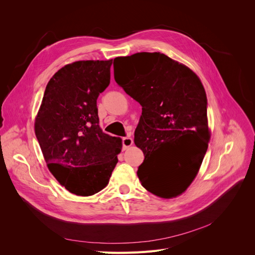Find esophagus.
Here are the masks:
<instances>
[{
    "label": "esophagus",
    "mask_w": 255,
    "mask_h": 255,
    "mask_svg": "<svg viewBox=\"0 0 255 255\" xmlns=\"http://www.w3.org/2000/svg\"><path fill=\"white\" fill-rule=\"evenodd\" d=\"M122 142H123V150H127L129 146H131L133 144V139L130 136L124 137Z\"/></svg>",
    "instance_id": "34e87169"
}]
</instances>
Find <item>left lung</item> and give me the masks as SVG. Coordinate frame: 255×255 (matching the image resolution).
Listing matches in <instances>:
<instances>
[{"label":"left lung","mask_w":255,"mask_h":255,"mask_svg":"<svg viewBox=\"0 0 255 255\" xmlns=\"http://www.w3.org/2000/svg\"><path fill=\"white\" fill-rule=\"evenodd\" d=\"M115 61L117 84L142 106L134 133L144 155L138 179L158 197H177L197 176L210 141L205 88L189 67L161 52Z\"/></svg>","instance_id":"obj_1"}]
</instances>
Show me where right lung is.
<instances>
[{"instance_id": "obj_1", "label": "right lung", "mask_w": 255, "mask_h": 255, "mask_svg": "<svg viewBox=\"0 0 255 255\" xmlns=\"http://www.w3.org/2000/svg\"><path fill=\"white\" fill-rule=\"evenodd\" d=\"M112 60L76 61L53 74L35 118L49 171L69 192L90 196L110 182L122 139L102 132L97 98L111 83Z\"/></svg>"}]
</instances>
